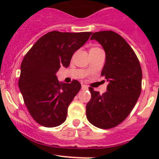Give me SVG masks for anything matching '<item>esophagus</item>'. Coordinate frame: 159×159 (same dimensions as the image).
I'll return each instance as SVG.
<instances>
[{
    "instance_id": "obj_1",
    "label": "esophagus",
    "mask_w": 159,
    "mask_h": 159,
    "mask_svg": "<svg viewBox=\"0 0 159 159\" xmlns=\"http://www.w3.org/2000/svg\"><path fill=\"white\" fill-rule=\"evenodd\" d=\"M81 89H82V90H88V89H89V87H88L87 85H85V84H82V85H81Z\"/></svg>"
}]
</instances>
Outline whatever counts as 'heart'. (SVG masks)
<instances>
[{"mask_svg":"<svg viewBox=\"0 0 159 159\" xmlns=\"http://www.w3.org/2000/svg\"><path fill=\"white\" fill-rule=\"evenodd\" d=\"M94 48H91V49H94Z\"/></svg>","mask_w":159,"mask_h":159,"instance_id":"b5f03b06","label":"heart"}]
</instances>
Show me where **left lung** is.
<instances>
[{
  "label": "left lung",
  "instance_id": "8db88e82",
  "mask_svg": "<svg viewBox=\"0 0 159 159\" xmlns=\"http://www.w3.org/2000/svg\"><path fill=\"white\" fill-rule=\"evenodd\" d=\"M91 40L97 41L105 52L101 75L108 85L103 94L89 88L91 98L86 105V115L93 125L111 129L122 122L135 105L142 90V68L134 51L118 34L95 32Z\"/></svg>",
  "mask_w": 159,
  "mask_h": 159
}]
</instances>
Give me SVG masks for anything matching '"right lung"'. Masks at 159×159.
Instances as JSON below:
<instances>
[{"label": "right lung", "mask_w": 159, "mask_h": 159, "mask_svg": "<svg viewBox=\"0 0 159 159\" xmlns=\"http://www.w3.org/2000/svg\"><path fill=\"white\" fill-rule=\"evenodd\" d=\"M92 32L46 34L35 42L20 65L18 85L32 118L48 128L65 122L68 108L81 89L79 81L60 83L56 73L68 68L76 51L82 47Z\"/></svg>", "instance_id": "add662e5"}]
</instances>
